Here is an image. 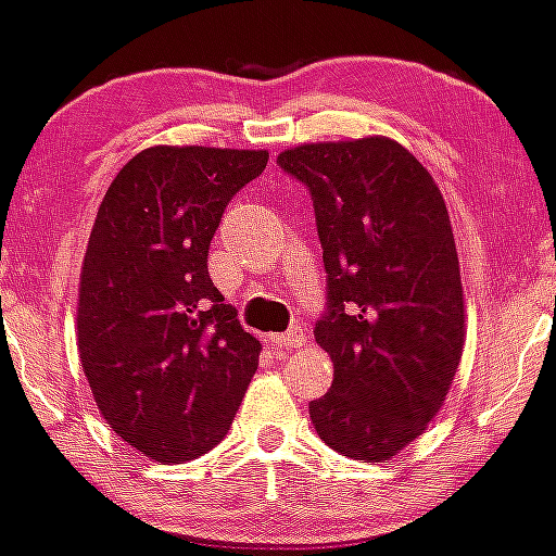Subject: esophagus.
<instances>
[{
  "mask_svg": "<svg viewBox=\"0 0 556 556\" xmlns=\"http://www.w3.org/2000/svg\"><path fill=\"white\" fill-rule=\"evenodd\" d=\"M271 342L277 344V350L303 348V344H305V334H303V329H300V327H292V329H287L285 334H274Z\"/></svg>",
  "mask_w": 556,
  "mask_h": 556,
  "instance_id": "obj_1",
  "label": "esophagus"
}]
</instances>
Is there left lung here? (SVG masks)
I'll return each mask as SVG.
<instances>
[{
    "label": "left lung",
    "instance_id": "left-lung-1",
    "mask_svg": "<svg viewBox=\"0 0 556 556\" xmlns=\"http://www.w3.org/2000/svg\"><path fill=\"white\" fill-rule=\"evenodd\" d=\"M308 188L327 269L316 342L334 381L308 413L318 437L381 463L420 437L463 355L465 308L450 214L424 164L397 140L361 138L282 151Z\"/></svg>",
    "mask_w": 556,
    "mask_h": 556
}]
</instances>
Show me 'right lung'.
Wrapping results in <instances>:
<instances>
[{"mask_svg":"<svg viewBox=\"0 0 556 556\" xmlns=\"http://www.w3.org/2000/svg\"><path fill=\"white\" fill-rule=\"evenodd\" d=\"M266 151L154 146L114 177L80 274L78 350L101 416L159 463L225 439L261 344L208 277V245Z\"/></svg>","mask_w":556,"mask_h":556,"instance_id":"obj_1","label":"right lung"}]
</instances>
